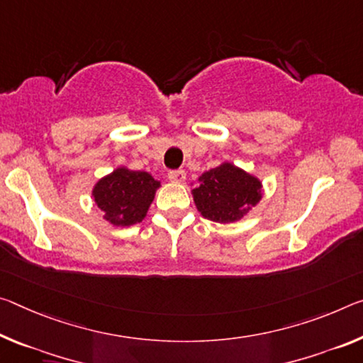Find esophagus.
Returning <instances> with one entry per match:
<instances>
[{"mask_svg":"<svg viewBox=\"0 0 363 363\" xmlns=\"http://www.w3.org/2000/svg\"><path fill=\"white\" fill-rule=\"evenodd\" d=\"M168 179L171 182H176V184H181L186 179V171L182 169H177V171H169L168 172Z\"/></svg>","mask_w":363,"mask_h":363,"instance_id":"34e87169","label":"esophagus"}]
</instances>
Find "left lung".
<instances>
[{
	"instance_id": "obj_1",
	"label": "left lung",
	"mask_w": 363,
	"mask_h": 363,
	"mask_svg": "<svg viewBox=\"0 0 363 363\" xmlns=\"http://www.w3.org/2000/svg\"><path fill=\"white\" fill-rule=\"evenodd\" d=\"M192 189L200 215L215 223L240 221L263 197V184L257 176L229 161L199 177Z\"/></svg>"
}]
</instances>
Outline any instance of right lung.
<instances>
[{
	"label": "right lung",
	"mask_w": 363,
	"mask_h": 363,
	"mask_svg": "<svg viewBox=\"0 0 363 363\" xmlns=\"http://www.w3.org/2000/svg\"><path fill=\"white\" fill-rule=\"evenodd\" d=\"M161 182L147 171L118 166L91 189V197L103 211V220L113 226L128 228L143 221Z\"/></svg>",
	"instance_id": "1"
}]
</instances>
